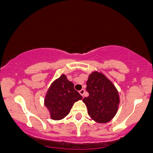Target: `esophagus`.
Returning <instances> with one entry per match:
<instances>
[{
    "instance_id": "1",
    "label": "esophagus",
    "mask_w": 153,
    "mask_h": 153,
    "mask_svg": "<svg viewBox=\"0 0 153 153\" xmlns=\"http://www.w3.org/2000/svg\"><path fill=\"white\" fill-rule=\"evenodd\" d=\"M79 93H80V94L82 96H83L84 93H85V90H84V89H81V90L79 91Z\"/></svg>"
}]
</instances>
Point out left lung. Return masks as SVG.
<instances>
[{"label": "left lung", "mask_w": 153, "mask_h": 153, "mask_svg": "<svg viewBox=\"0 0 153 153\" xmlns=\"http://www.w3.org/2000/svg\"><path fill=\"white\" fill-rule=\"evenodd\" d=\"M86 85L89 96L82 101L88 115L99 123L109 122L118 109L119 96L117 88L104 75L98 72L89 75Z\"/></svg>", "instance_id": "1"}]
</instances>
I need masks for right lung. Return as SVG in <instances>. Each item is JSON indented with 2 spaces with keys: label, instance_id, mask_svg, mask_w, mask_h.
<instances>
[{
  "label": "right lung",
  "instance_id": "1",
  "mask_svg": "<svg viewBox=\"0 0 153 153\" xmlns=\"http://www.w3.org/2000/svg\"><path fill=\"white\" fill-rule=\"evenodd\" d=\"M82 97L74 89V84L69 81L66 75H62L53 82L45 99V105L50 112L51 118L59 120L71 111L75 101Z\"/></svg>",
  "mask_w": 153,
  "mask_h": 153
}]
</instances>
